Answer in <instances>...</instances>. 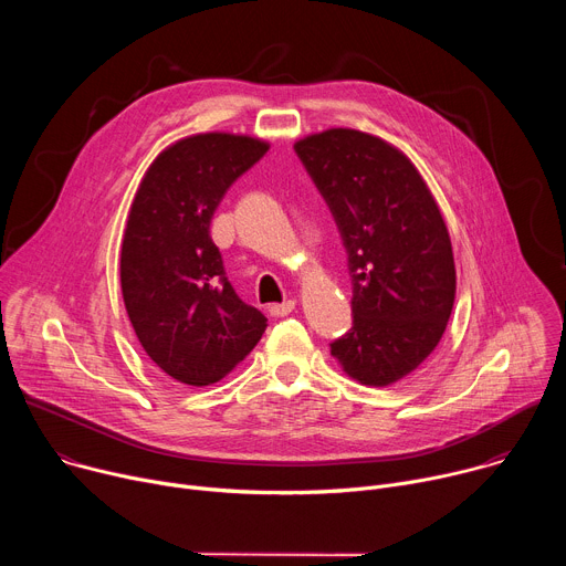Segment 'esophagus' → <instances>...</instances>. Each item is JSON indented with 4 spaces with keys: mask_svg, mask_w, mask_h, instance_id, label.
Masks as SVG:
<instances>
[{
    "mask_svg": "<svg viewBox=\"0 0 566 566\" xmlns=\"http://www.w3.org/2000/svg\"><path fill=\"white\" fill-rule=\"evenodd\" d=\"M293 308H295V300H284V302H280V304H271V306H269L271 315H275V317L289 315Z\"/></svg>",
    "mask_w": 566,
    "mask_h": 566,
    "instance_id": "1",
    "label": "esophagus"
}]
</instances>
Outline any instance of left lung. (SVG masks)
<instances>
[{"mask_svg":"<svg viewBox=\"0 0 566 566\" xmlns=\"http://www.w3.org/2000/svg\"><path fill=\"white\" fill-rule=\"evenodd\" d=\"M349 255L354 327L332 345L369 387L412 374L439 345L457 271L443 214L417 166L380 136L329 127L295 140Z\"/></svg>","mask_w":566,"mask_h":566,"instance_id":"1","label":"left lung"}]
</instances>
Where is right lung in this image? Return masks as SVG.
Listing matches in <instances>:
<instances>
[{
    "label": "right lung",
    "instance_id": "obj_1",
    "mask_svg": "<svg viewBox=\"0 0 566 566\" xmlns=\"http://www.w3.org/2000/svg\"><path fill=\"white\" fill-rule=\"evenodd\" d=\"M269 140L206 132L175 140L145 170L120 249V289L145 354L184 385L228 376L266 332V317L241 302L210 237L212 214Z\"/></svg>",
    "mask_w": 566,
    "mask_h": 566
}]
</instances>
